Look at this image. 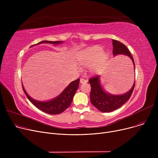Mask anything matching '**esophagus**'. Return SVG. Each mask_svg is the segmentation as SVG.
<instances>
[{
	"mask_svg": "<svg viewBox=\"0 0 158 158\" xmlns=\"http://www.w3.org/2000/svg\"><path fill=\"white\" fill-rule=\"evenodd\" d=\"M88 82V81L85 79H83V78H81L80 79V82L81 84H85V83H86V82Z\"/></svg>",
	"mask_w": 158,
	"mask_h": 158,
	"instance_id": "34e87169",
	"label": "esophagus"
}]
</instances>
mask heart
Segmentation results:
<instances>
[{"mask_svg":"<svg viewBox=\"0 0 158 158\" xmlns=\"http://www.w3.org/2000/svg\"><path fill=\"white\" fill-rule=\"evenodd\" d=\"M107 57V54L102 52L100 47H92L79 52L76 56V60L79 64L83 66H89L90 71L95 73L102 68Z\"/></svg>","mask_w":158,"mask_h":158,"instance_id":"heart-1","label":"heart"}]
</instances>
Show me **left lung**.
Returning a JSON list of instances; mask_svg holds the SVG:
<instances>
[{"mask_svg":"<svg viewBox=\"0 0 158 158\" xmlns=\"http://www.w3.org/2000/svg\"><path fill=\"white\" fill-rule=\"evenodd\" d=\"M113 54L116 56L118 54H124L130 57L134 64L135 65L134 60L127 47L120 41L113 40ZM100 77L95 76L89 79V82L91 86L90 92V101L96 108L102 112L108 113L118 109L122 105L125 104L131 97L133 92L135 82H134L131 89L123 95H114L106 92L102 88L100 79Z\"/></svg>","mask_w":158,"mask_h":158,"instance_id":"1","label":"left lung"}]
</instances>
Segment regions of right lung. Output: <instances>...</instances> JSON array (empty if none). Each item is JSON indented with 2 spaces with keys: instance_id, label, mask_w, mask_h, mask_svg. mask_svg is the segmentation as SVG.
Here are the masks:
<instances>
[{
  "instance_id": "add662e5",
  "label": "right lung",
  "mask_w": 158,
  "mask_h": 158,
  "mask_svg": "<svg viewBox=\"0 0 158 158\" xmlns=\"http://www.w3.org/2000/svg\"><path fill=\"white\" fill-rule=\"evenodd\" d=\"M63 41H40V42H39L36 45H38L40 44H44V43L52 44H60ZM34 45H33L32 46H34ZM79 81L80 79H77L76 80L72 81L71 83H70L69 85L63 91V92L59 96H57V97L52 99L51 101H48L46 102L38 101L35 100V99L32 98L27 94L23 85H22V88L25 94H26V97L30 101V102L33 105H35L38 109L45 113L51 114H60L63 113L66 109H67L68 107L70 106L73 100V97L75 94H76L77 89H78L79 85Z\"/></svg>"
}]
</instances>
